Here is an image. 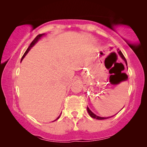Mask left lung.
Segmentation results:
<instances>
[{
    "label": "left lung",
    "mask_w": 147,
    "mask_h": 147,
    "mask_svg": "<svg viewBox=\"0 0 147 147\" xmlns=\"http://www.w3.org/2000/svg\"><path fill=\"white\" fill-rule=\"evenodd\" d=\"M118 53L119 54V55H120L121 56V58H123L124 60V61H125V63H126V65H127V61H126V58H124V55L123 54V53H122V52L121 51H119V52H118ZM87 110H88V113H89V115H90L91 117H93V118H94V119H98V120H102V119H108V118H109V117H98V116H97V115H96L95 114H94L93 112H92V111L90 110V109H89V108L88 107H87ZM113 117V116H112Z\"/></svg>",
    "instance_id": "1"
}]
</instances>
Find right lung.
Listing matches in <instances>:
<instances>
[{
	"instance_id": "1",
	"label": "right lung",
	"mask_w": 147,
	"mask_h": 147,
	"mask_svg": "<svg viewBox=\"0 0 147 147\" xmlns=\"http://www.w3.org/2000/svg\"><path fill=\"white\" fill-rule=\"evenodd\" d=\"M43 35H44V34H39V35H38V36H37L36 37V38H35V39H34V40L32 41V43H31V44H30V46L28 47V49H27V50H26V52H25V53H24V54H23V57H22V58H21V60H22V59H23V58H24V57H25V56L26 55V54H27V53H28V51H30V49L32 48V47H33V46L34 45H35V44H36V43H37V42H38V41L39 40V39L41 38V37L42 36H43ZM59 116H60V115H59ZM59 116L58 117V118H57V119H56V120H57V119H58L59 118ZM56 120H55V121H56Z\"/></svg>"
}]
</instances>
